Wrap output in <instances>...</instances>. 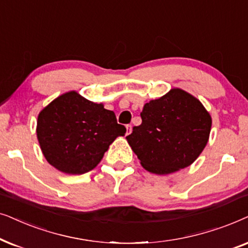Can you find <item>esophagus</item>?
<instances>
[{"instance_id": "34e87169", "label": "esophagus", "mask_w": 248, "mask_h": 248, "mask_svg": "<svg viewBox=\"0 0 248 248\" xmlns=\"http://www.w3.org/2000/svg\"><path fill=\"white\" fill-rule=\"evenodd\" d=\"M131 133V126L130 124H128L127 126V133H126V136H128V135H129Z\"/></svg>"}]
</instances>
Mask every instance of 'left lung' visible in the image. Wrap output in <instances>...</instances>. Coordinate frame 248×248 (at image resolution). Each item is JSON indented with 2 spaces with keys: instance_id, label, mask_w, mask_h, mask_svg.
<instances>
[{
  "instance_id": "left-lung-1",
  "label": "left lung",
  "mask_w": 248,
  "mask_h": 248,
  "mask_svg": "<svg viewBox=\"0 0 248 248\" xmlns=\"http://www.w3.org/2000/svg\"><path fill=\"white\" fill-rule=\"evenodd\" d=\"M141 124L126 140L148 172L170 174L189 167L209 141L212 118L199 98L181 88L151 100Z\"/></svg>"
}]
</instances>
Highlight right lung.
Returning a JSON list of instances; mask_svg holds the SVG:
<instances>
[{"label": "right lung", "mask_w": 248, "mask_h": 248, "mask_svg": "<svg viewBox=\"0 0 248 248\" xmlns=\"http://www.w3.org/2000/svg\"><path fill=\"white\" fill-rule=\"evenodd\" d=\"M124 134L126 128L118 124L113 111L76 91L59 95L43 108L36 126L46 161L67 174L93 170L115 138Z\"/></svg>", "instance_id": "add662e5"}]
</instances>
